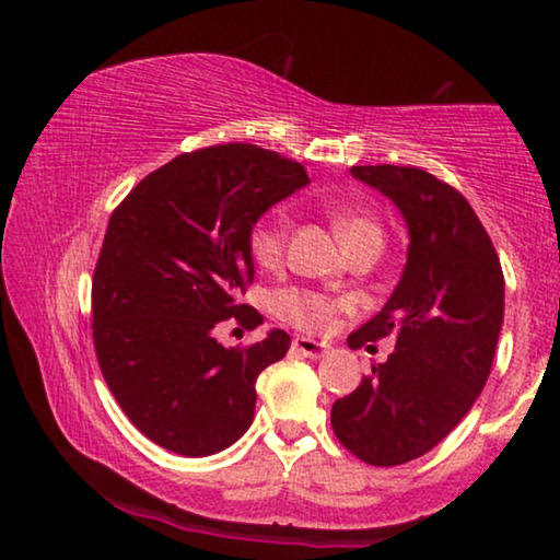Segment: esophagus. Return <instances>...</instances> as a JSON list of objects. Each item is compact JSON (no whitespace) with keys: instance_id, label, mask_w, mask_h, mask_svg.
<instances>
[{"instance_id":"obj_1","label":"esophagus","mask_w":560,"mask_h":560,"mask_svg":"<svg viewBox=\"0 0 560 560\" xmlns=\"http://www.w3.org/2000/svg\"><path fill=\"white\" fill-rule=\"evenodd\" d=\"M293 350H299V353L306 358H324L328 353V346L318 343V340H314V338L296 336L293 338Z\"/></svg>"}]
</instances>
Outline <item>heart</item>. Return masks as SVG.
I'll return each mask as SVG.
<instances>
[{"label":"heart","instance_id":"b5f03b06","mask_svg":"<svg viewBox=\"0 0 560 560\" xmlns=\"http://www.w3.org/2000/svg\"><path fill=\"white\" fill-rule=\"evenodd\" d=\"M324 212L330 226L338 234L340 244L346 246L348 254H353L363 246H383V224L375 214L360 210L355 205L328 200L324 202ZM289 214L281 207L264 212L254 220L246 234V246H249L252 259L261 269H279L283 257H287L289 242ZM273 314L283 324H289L306 334H324L336 324V318L350 308V301L334 293H324L316 289H281L273 293Z\"/></svg>","mask_w":560,"mask_h":560}]
</instances>
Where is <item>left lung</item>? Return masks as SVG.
<instances>
[{
  "mask_svg": "<svg viewBox=\"0 0 560 560\" xmlns=\"http://www.w3.org/2000/svg\"><path fill=\"white\" fill-rule=\"evenodd\" d=\"M350 173L400 207L410 249L390 301L348 336L350 348L393 336L395 350L334 402L330 424L358 459L395 467L440 444L485 390L504 320V271L485 224L444 179L400 165Z\"/></svg>",
  "mask_w": 560,
  "mask_h": 560,
  "instance_id": "8db88e82",
  "label": "left lung"
}]
</instances>
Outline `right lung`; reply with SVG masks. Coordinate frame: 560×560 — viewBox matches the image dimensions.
I'll list each match as a JSON object with an SVG mask.
<instances>
[{"label": "right lung", "mask_w": 560, "mask_h": 560, "mask_svg": "<svg viewBox=\"0 0 560 560\" xmlns=\"http://www.w3.org/2000/svg\"><path fill=\"white\" fill-rule=\"evenodd\" d=\"M303 185L296 160L226 143L170 160L113 210L93 271V346L120 410L160 447L207 457L252 424L257 377L291 338L224 348L214 330L264 324L236 303L254 281L246 234Z\"/></svg>", "instance_id": "1"}]
</instances>
